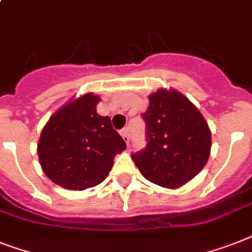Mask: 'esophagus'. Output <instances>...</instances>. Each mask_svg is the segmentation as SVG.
<instances>
[{
  "label": "esophagus",
  "mask_w": 252,
  "mask_h": 252,
  "mask_svg": "<svg viewBox=\"0 0 252 252\" xmlns=\"http://www.w3.org/2000/svg\"><path fill=\"white\" fill-rule=\"evenodd\" d=\"M120 134H122V137L124 138V141H126V144H129V128H128V126L123 128V129L120 130Z\"/></svg>",
  "instance_id": "obj_1"
}]
</instances>
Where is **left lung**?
I'll list each match as a JSON object with an SVG mask.
<instances>
[{
  "label": "left lung",
  "mask_w": 252,
  "mask_h": 252,
  "mask_svg": "<svg viewBox=\"0 0 252 252\" xmlns=\"http://www.w3.org/2000/svg\"><path fill=\"white\" fill-rule=\"evenodd\" d=\"M149 101L147 111L141 114L147 144L132 159L149 181L179 188L207 163L211 130L198 108L179 92L160 89Z\"/></svg>",
  "instance_id": "8db88e82"
}]
</instances>
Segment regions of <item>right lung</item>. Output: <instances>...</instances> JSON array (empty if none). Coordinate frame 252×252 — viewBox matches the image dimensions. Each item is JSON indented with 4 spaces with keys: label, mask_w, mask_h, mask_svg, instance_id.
I'll return each instance as SVG.
<instances>
[{
    "label": "right lung",
    "mask_w": 252,
    "mask_h": 252,
    "mask_svg": "<svg viewBox=\"0 0 252 252\" xmlns=\"http://www.w3.org/2000/svg\"><path fill=\"white\" fill-rule=\"evenodd\" d=\"M99 98L88 93L55 112L37 145L44 173L64 189L85 190L101 184L114 158L126 147L108 116L97 114Z\"/></svg>",
    "instance_id": "1"
}]
</instances>
